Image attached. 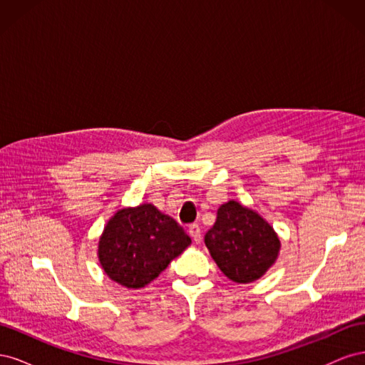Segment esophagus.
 I'll use <instances>...</instances> for the list:
<instances>
[{"mask_svg":"<svg viewBox=\"0 0 365 365\" xmlns=\"http://www.w3.org/2000/svg\"><path fill=\"white\" fill-rule=\"evenodd\" d=\"M189 235H190V237L193 239L195 244H200V242L202 240V233H201V228L197 227V225H192V227L189 228Z\"/></svg>","mask_w":365,"mask_h":365,"instance_id":"1","label":"esophagus"}]
</instances>
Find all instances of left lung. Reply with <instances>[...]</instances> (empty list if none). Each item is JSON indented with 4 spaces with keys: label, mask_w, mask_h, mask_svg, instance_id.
<instances>
[{
    "label": "left lung",
    "mask_w": 365,
    "mask_h": 365,
    "mask_svg": "<svg viewBox=\"0 0 365 365\" xmlns=\"http://www.w3.org/2000/svg\"><path fill=\"white\" fill-rule=\"evenodd\" d=\"M204 240L224 275L244 284L263 277L277 260L282 247L267 219L233 200L217 208L216 222Z\"/></svg>",
    "instance_id": "1"
}]
</instances>
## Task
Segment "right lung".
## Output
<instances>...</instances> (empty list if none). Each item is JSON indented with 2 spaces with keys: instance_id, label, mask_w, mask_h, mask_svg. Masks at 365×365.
Masks as SVG:
<instances>
[{
  "instance_id": "add662e5",
  "label": "right lung",
  "mask_w": 365,
  "mask_h": 365,
  "mask_svg": "<svg viewBox=\"0 0 365 365\" xmlns=\"http://www.w3.org/2000/svg\"><path fill=\"white\" fill-rule=\"evenodd\" d=\"M190 244L192 239L175 219L146 202L114 213L98 237L97 256L113 282L140 289Z\"/></svg>"
}]
</instances>
